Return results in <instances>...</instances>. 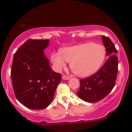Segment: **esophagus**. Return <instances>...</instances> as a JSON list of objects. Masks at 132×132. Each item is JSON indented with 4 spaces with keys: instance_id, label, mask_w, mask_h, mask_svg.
<instances>
[{
    "instance_id": "1",
    "label": "esophagus",
    "mask_w": 132,
    "mask_h": 132,
    "mask_svg": "<svg viewBox=\"0 0 132 132\" xmlns=\"http://www.w3.org/2000/svg\"><path fill=\"white\" fill-rule=\"evenodd\" d=\"M62 79H64V80H68V79H70V78L67 76L64 75V76H62Z\"/></svg>"
}]
</instances>
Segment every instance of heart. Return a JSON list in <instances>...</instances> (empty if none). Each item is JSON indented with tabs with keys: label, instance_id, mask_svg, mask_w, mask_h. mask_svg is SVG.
I'll use <instances>...</instances> for the list:
<instances>
[{
	"label": "heart",
	"instance_id": "heart-1",
	"mask_svg": "<svg viewBox=\"0 0 132 132\" xmlns=\"http://www.w3.org/2000/svg\"><path fill=\"white\" fill-rule=\"evenodd\" d=\"M106 56L105 48L102 45L92 42L66 47L60 53L54 52L51 60L56 71H60L70 63L72 71L79 76L87 77L95 73L102 66Z\"/></svg>",
	"mask_w": 132,
	"mask_h": 132
}]
</instances>
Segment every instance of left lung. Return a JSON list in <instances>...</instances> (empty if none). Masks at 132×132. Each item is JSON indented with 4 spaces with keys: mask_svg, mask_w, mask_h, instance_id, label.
<instances>
[{
    "mask_svg": "<svg viewBox=\"0 0 132 132\" xmlns=\"http://www.w3.org/2000/svg\"><path fill=\"white\" fill-rule=\"evenodd\" d=\"M102 41L105 47L107 61L96 73L80 80V88L77 95L87 102H96L104 99L112 90L116 84L118 71L117 51L109 37L103 35Z\"/></svg>",
    "mask_w": 132,
    "mask_h": 132,
    "instance_id": "1",
    "label": "left lung"
}]
</instances>
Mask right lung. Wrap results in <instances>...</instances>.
I'll list each match as a JSON object with an SVG mask.
<instances>
[{"instance_id": "right-lung-1", "label": "right lung", "mask_w": 132, "mask_h": 132, "mask_svg": "<svg viewBox=\"0 0 132 132\" xmlns=\"http://www.w3.org/2000/svg\"><path fill=\"white\" fill-rule=\"evenodd\" d=\"M49 40H28L16 51L11 78L18 101L30 109H45L52 102L61 75L52 71L44 50Z\"/></svg>"}]
</instances>
